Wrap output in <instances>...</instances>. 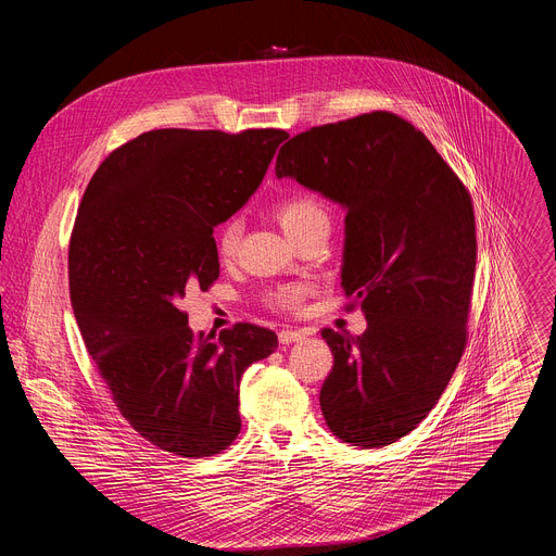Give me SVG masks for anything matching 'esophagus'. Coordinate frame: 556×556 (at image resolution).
Returning <instances> with one entry per match:
<instances>
[{"label": "esophagus", "instance_id": "34e87169", "mask_svg": "<svg viewBox=\"0 0 556 556\" xmlns=\"http://www.w3.org/2000/svg\"><path fill=\"white\" fill-rule=\"evenodd\" d=\"M305 337V332L303 330H281L279 332V343L281 345H290V343H296V341H301Z\"/></svg>", "mask_w": 556, "mask_h": 556}]
</instances>
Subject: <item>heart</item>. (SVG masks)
Returning a JSON list of instances; mask_svg holds the SVG:
<instances>
[{"instance_id": "1", "label": "heart", "mask_w": 556, "mask_h": 556, "mask_svg": "<svg viewBox=\"0 0 556 556\" xmlns=\"http://www.w3.org/2000/svg\"><path fill=\"white\" fill-rule=\"evenodd\" d=\"M275 217L279 219L281 228L296 240L301 232H305L307 228L316 226V224H330V213L326 208V204L316 198L309 191H292L283 198H279L273 206ZM242 219L240 217H228L215 235V249L219 260H232L237 249H240V240H242ZM309 294V288L305 283H283L277 288H270L264 292V301L266 305H270L273 309H281V312H296L305 296Z\"/></svg>"}]
</instances>
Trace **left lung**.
I'll return each mask as SVG.
<instances>
[{
    "label": "left lung",
    "instance_id": "8db88e82",
    "mask_svg": "<svg viewBox=\"0 0 556 556\" xmlns=\"http://www.w3.org/2000/svg\"><path fill=\"white\" fill-rule=\"evenodd\" d=\"M275 172L348 208L341 283L367 330L321 332L334 365L319 401L337 438L387 446L438 405L468 341L470 193L429 138L391 112L292 136Z\"/></svg>",
    "mask_w": 556,
    "mask_h": 556
}]
</instances>
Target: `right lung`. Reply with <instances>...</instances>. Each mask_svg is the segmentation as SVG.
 Listing matches in <instances>:
<instances>
[{"label":"right lung","instance_id":"1","mask_svg":"<svg viewBox=\"0 0 556 556\" xmlns=\"http://www.w3.org/2000/svg\"><path fill=\"white\" fill-rule=\"evenodd\" d=\"M283 129H153L92 176L67 249L70 301L123 418L153 446L215 455L242 429L240 380L277 350L253 324L204 337L180 299L219 277L213 228L255 193Z\"/></svg>","mask_w":556,"mask_h":556}]
</instances>
